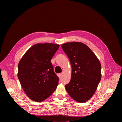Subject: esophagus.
<instances>
[{
	"label": "esophagus",
	"instance_id": "1",
	"mask_svg": "<svg viewBox=\"0 0 122 122\" xmlns=\"http://www.w3.org/2000/svg\"><path fill=\"white\" fill-rule=\"evenodd\" d=\"M61 76H62V73H60V74H58V77L60 78H61Z\"/></svg>",
	"mask_w": 122,
	"mask_h": 122
}]
</instances>
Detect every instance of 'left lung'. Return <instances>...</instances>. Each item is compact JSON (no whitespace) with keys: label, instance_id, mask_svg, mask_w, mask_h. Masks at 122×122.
<instances>
[{"label":"left lung","instance_id":"1","mask_svg":"<svg viewBox=\"0 0 122 122\" xmlns=\"http://www.w3.org/2000/svg\"><path fill=\"white\" fill-rule=\"evenodd\" d=\"M61 47L72 67L71 78L65 88L69 95L78 102L92 97L101 78V66L96 55L84 44L68 42Z\"/></svg>","mask_w":122,"mask_h":122}]
</instances>
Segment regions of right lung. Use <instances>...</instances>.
Listing matches in <instances>:
<instances>
[{
  "instance_id": "1",
  "label": "right lung",
  "mask_w": 122,
  "mask_h": 122,
  "mask_svg": "<svg viewBox=\"0 0 122 122\" xmlns=\"http://www.w3.org/2000/svg\"><path fill=\"white\" fill-rule=\"evenodd\" d=\"M59 47L52 43L35 44L19 62L18 79L26 95L33 101L45 100L56 90L59 78L50 61Z\"/></svg>"
}]
</instances>
